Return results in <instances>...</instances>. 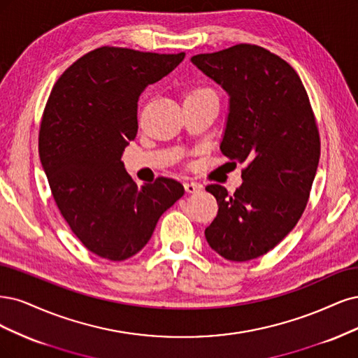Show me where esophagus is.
<instances>
[{
  "label": "esophagus",
  "instance_id": "34e87169",
  "mask_svg": "<svg viewBox=\"0 0 358 358\" xmlns=\"http://www.w3.org/2000/svg\"><path fill=\"white\" fill-rule=\"evenodd\" d=\"M184 189H186L187 193H196L202 190V186L199 182H194V181H190V182H184Z\"/></svg>",
  "mask_w": 358,
  "mask_h": 358
}]
</instances>
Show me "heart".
<instances>
[{"label": "heart", "instance_id": "b5f03b06", "mask_svg": "<svg viewBox=\"0 0 358 358\" xmlns=\"http://www.w3.org/2000/svg\"><path fill=\"white\" fill-rule=\"evenodd\" d=\"M199 99H215V92L206 85H193L190 87L186 89L184 92V102H189V101H199Z\"/></svg>", "mask_w": 358, "mask_h": 358}]
</instances>
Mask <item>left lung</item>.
Here are the masks:
<instances>
[{
    "label": "left lung",
    "instance_id": "obj_1",
    "mask_svg": "<svg viewBox=\"0 0 358 358\" xmlns=\"http://www.w3.org/2000/svg\"><path fill=\"white\" fill-rule=\"evenodd\" d=\"M192 62L229 94L220 150L247 164L234 194L205 187L218 203L205 238L222 257L247 262L278 245L302 217L320 160L318 126L301 77L278 55L236 44Z\"/></svg>",
    "mask_w": 358,
    "mask_h": 358
}]
</instances>
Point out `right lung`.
I'll return each instance as SVG.
<instances>
[{
  "mask_svg": "<svg viewBox=\"0 0 358 358\" xmlns=\"http://www.w3.org/2000/svg\"><path fill=\"white\" fill-rule=\"evenodd\" d=\"M184 56L102 45L68 66L45 102L38 152L52 196L73 234L102 259L136 255L184 194L168 177L138 187L120 160L138 132L140 95Z\"/></svg>",
  "mask_w": 358,
  "mask_h": 358,
  "instance_id": "add662e5",
  "label": "right lung"
}]
</instances>
